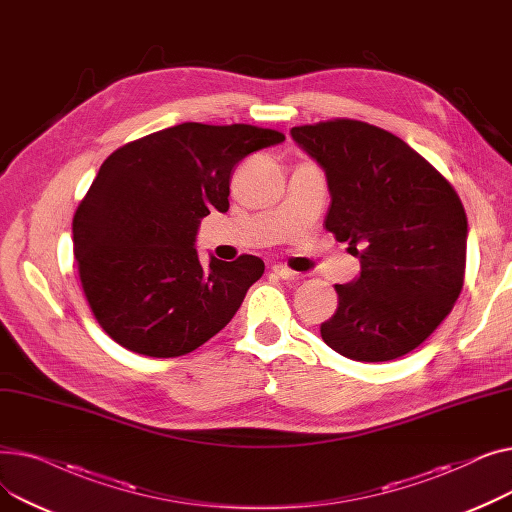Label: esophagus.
Segmentation results:
<instances>
[{"label": "esophagus", "instance_id": "34e87169", "mask_svg": "<svg viewBox=\"0 0 512 512\" xmlns=\"http://www.w3.org/2000/svg\"><path fill=\"white\" fill-rule=\"evenodd\" d=\"M272 272H274L278 278H282V280H299V278H301V274H299V272H292V270H288L286 265H274V267H272Z\"/></svg>", "mask_w": 512, "mask_h": 512}]
</instances>
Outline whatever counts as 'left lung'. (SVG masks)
Listing matches in <instances>:
<instances>
[{"mask_svg": "<svg viewBox=\"0 0 512 512\" xmlns=\"http://www.w3.org/2000/svg\"><path fill=\"white\" fill-rule=\"evenodd\" d=\"M290 134L326 172V230L361 261L357 280L334 286L338 309L321 338L353 361L411 353L463 290L467 213L459 195L425 157L373 124L338 118Z\"/></svg>", "mask_w": 512, "mask_h": 512, "instance_id": "8db88e82", "label": "left lung"}]
</instances>
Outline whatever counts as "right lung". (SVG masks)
<instances>
[{
  "label": "right lung",
  "instance_id": "1",
  "mask_svg": "<svg viewBox=\"0 0 512 512\" xmlns=\"http://www.w3.org/2000/svg\"><path fill=\"white\" fill-rule=\"evenodd\" d=\"M282 141L272 128L184 122L103 161L74 213L72 242L107 336L132 353L170 359L228 326L265 265L255 255L201 265L197 230L209 211H228L238 161Z\"/></svg>",
  "mask_w": 512,
  "mask_h": 512
}]
</instances>
